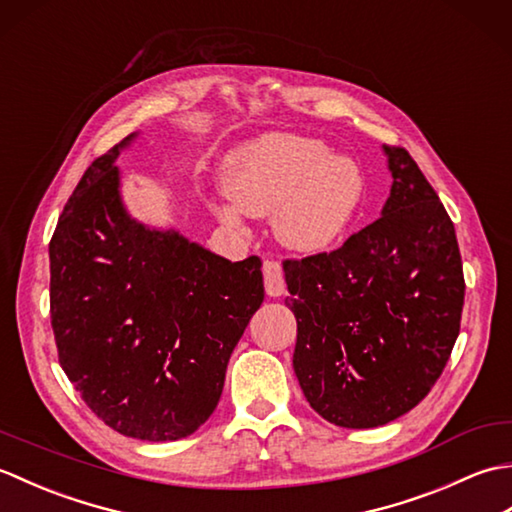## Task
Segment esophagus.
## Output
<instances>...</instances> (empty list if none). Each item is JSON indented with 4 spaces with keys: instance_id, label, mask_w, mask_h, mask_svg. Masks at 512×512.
<instances>
[{
    "instance_id": "obj_1",
    "label": "esophagus",
    "mask_w": 512,
    "mask_h": 512,
    "mask_svg": "<svg viewBox=\"0 0 512 512\" xmlns=\"http://www.w3.org/2000/svg\"><path fill=\"white\" fill-rule=\"evenodd\" d=\"M264 286L270 297H281L286 292L284 270H281V264L273 262V259H266L264 262Z\"/></svg>"
}]
</instances>
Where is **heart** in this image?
Listing matches in <instances>:
<instances>
[{
    "mask_svg": "<svg viewBox=\"0 0 512 512\" xmlns=\"http://www.w3.org/2000/svg\"><path fill=\"white\" fill-rule=\"evenodd\" d=\"M226 191L233 202L211 209L231 228L244 226V213L270 215L279 242L299 253L334 246L361 209L365 180L356 162L330 156L319 140L270 134L242 147L228 160Z\"/></svg>",
    "mask_w": 512,
    "mask_h": 512,
    "instance_id": "heart-1",
    "label": "heart"
}]
</instances>
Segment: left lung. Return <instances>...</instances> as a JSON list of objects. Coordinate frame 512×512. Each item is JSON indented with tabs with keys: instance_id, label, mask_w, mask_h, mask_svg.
Returning a JSON list of instances; mask_svg holds the SVG:
<instances>
[{
	"instance_id": "8db88e82",
	"label": "left lung",
	"mask_w": 512,
	"mask_h": 512,
	"mask_svg": "<svg viewBox=\"0 0 512 512\" xmlns=\"http://www.w3.org/2000/svg\"><path fill=\"white\" fill-rule=\"evenodd\" d=\"M383 151L394 182L378 220L332 253L284 262L292 367L310 407L345 429L380 427L429 394L464 306L451 217L407 149Z\"/></svg>"
}]
</instances>
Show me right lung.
I'll return each instance as SVG.
<instances>
[{
    "label": "right lung",
    "instance_id": "add662e5",
    "mask_svg": "<svg viewBox=\"0 0 512 512\" xmlns=\"http://www.w3.org/2000/svg\"><path fill=\"white\" fill-rule=\"evenodd\" d=\"M76 184L50 239V319L59 363L96 416L123 436H191L222 396L226 365L264 301L259 257L211 253L134 220L118 154Z\"/></svg>",
    "mask_w": 512,
    "mask_h": 512
}]
</instances>
